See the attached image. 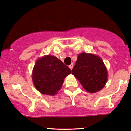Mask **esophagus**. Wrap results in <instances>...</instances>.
<instances>
[{"mask_svg":"<svg viewBox=\"0 0 131 131\" xmlns=\"http://www.w3.org/2000/svg\"><path fill=\"white\" fill-rule=\"evenodd\" d=\"M69 68H70V69L71 70V69H73V63H71V64L69 66Z\"/></svg>","mask_w":131,"mask_h":131,"instance_id":"esophagus-1","label":"esophagus"}]
</instances>
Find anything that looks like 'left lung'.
Listing matches in <instances>:
<instances>
[{
  "label": "left lung",
  "mask_w": 131,
  "mask_h": 131,
  "mask_svg": "<svg viewBox=\"0 0 131 131\" xmlns=\"http://www.w3.org/2000/svg\"><path fill=\"white\" fill-rule=\"evenodd\" d=\"M71 73L90 93L101 91L106 85L108 75L102 59L95 54L85 52L79 54Z\"/></svg>",
  "instance_id": "8db88e82"
}]
</instances>
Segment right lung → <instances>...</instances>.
Instances as JSON below:
<instances>
[{"instance_id":"add662e5","label":"right lung","mask_w":131,"mask_h":131,"mask_svg":"<svg viewBox=\"0 0 131 131\" xmlns=\"http://www.w3.org/2000/svg\"><path fill=\"white\" fill-rule=\"evenodd\" d=\"M70 73V69L61 60L54 56L46 55L36 61L32 71V80L40 93L54 96L62 88L64 79Z\"/></svg>"}]
</instances>
